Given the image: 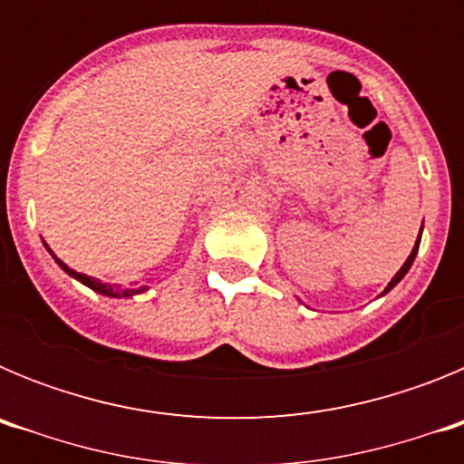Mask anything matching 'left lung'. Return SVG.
Segmentation results:
<instances>
[{
    "label": "left lung",
    "mask_w": 464,
    "mask_h": 464,
    "mask_svg": "<svg viewBox=\"0 0 464 464\" xmlns=\"http://www.w3.org/2000/svg\"><path fill=\"white\" fill-rule=\"evenodd\" d=\"M420 232H423V225H420ZM418 246H420V235H418V241H416V244H413V248H411V253H409L407 262H404V265H401V267H400V272H397V274H395V276H392V278H391V283H388V285H385V290H383V293H381V295H385V293H391V290H392V288H395L397 283H400V281H401V278L407 276V272H409V269H411L413 260H416Z\"/></svg>",
    "instance_id": "left-lung-1"
}]
</instances>
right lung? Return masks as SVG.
<instances>
[{"label":"right lung","mask_w":464,"mask_h":464,"mask_svg":"<svg viewBox=\"0 0 464 464\" xmlns=\"http://www.w3.org/2000/svg\"><path fill=\"white\" fill-rule=\"evenodd\" d=\"M46 248H48V244H46ZM48 253H51L53 256V251L51 248H48ZM53 260L57 262V265H60V267L64 269V272L69 274V276L72 278H76V281H81L83 283V285H88L90 290H94V293H100V295H106V297H132V295H139V293H143V290H149L146 288V285H143V288H137V290H130V288H125V290H121V288H116V285H106V283H102V281H97V278H92V276H88V274H79V272H73V269H69L67 265H64L63 260H60V257H55L53 256Z\"/></svg>","instance_id":"add662e5"}]
</instances>
